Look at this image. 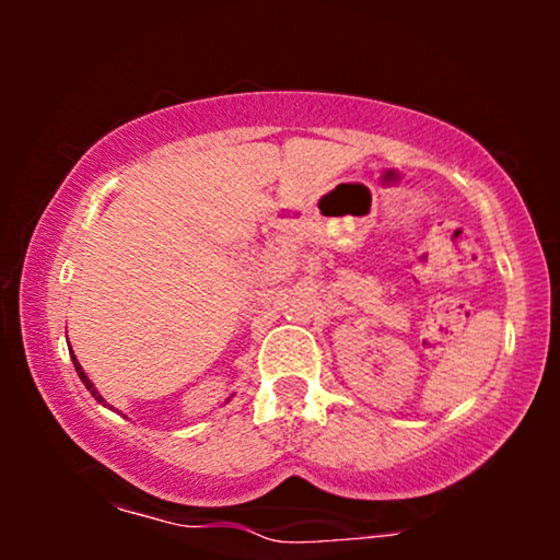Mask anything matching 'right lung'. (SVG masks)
I'll return each instance as SVG.
<instances>
[{
    "mask_svg": "<svg viewBox=\"0 0 560 560\" xmlns=\"http://www.w3.org/2000/svg\"><path fill=\"white\" fill-rule=\"evenodd\" d=\"M71 359H73V364H75V372H79V377H81V382H83V385H86V389H89V393H91V395H94L98 402H104V397L96 393V387H94V385H91V382H89V377H86V374H83V370H81V364H79V359H75V357H71Z\"/></svg>",
    "mask_w": 560,
    "mask_h": 560,
    "instance_id": "1",
    "label": "right lung"
}]
</instances>
